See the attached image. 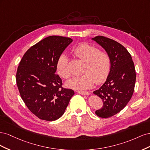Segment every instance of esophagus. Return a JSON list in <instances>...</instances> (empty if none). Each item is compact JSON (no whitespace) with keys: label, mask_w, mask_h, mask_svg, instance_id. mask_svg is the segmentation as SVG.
Here are the masks:
<instances>
[{"label":"esophagus","mask_w":150,"mask_h":150,"mask_svg":"<svg viewBox=\"0 0 150 150\" xmlns=\"http://www.w3.org/2000/svg\"><path fill=\"white\" fill-rule=\"evenodd\" d=\"M78 93L80 94H82V95H89L90 93L89 92H88V91H76Z\"/></svg>","instance_id":"34e87169"}]
</instances>
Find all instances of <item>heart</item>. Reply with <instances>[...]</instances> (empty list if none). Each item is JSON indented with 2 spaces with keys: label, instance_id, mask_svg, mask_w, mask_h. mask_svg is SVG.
Wrapping results in <instances>:
<instances>
[{
  "label": "heart",
  "instance_id": "heart-1",
  "mask_svg": "<svg viewBox=\"0 0 150 150\" xmlns=\"http://www.w3.org/2000/svg\"><path fill=\"white\" fill-rule=\"evenodd\" d=\"M74 56L85 62L83 74L74 76L66 83L68 88L74 89H86L96 84L104 82L111 69V57L106 52L99 51L92 44L82 43L72 51ZM57 71L62 78L70 76L68 69V59L66 55L61 54L57 62Z\"/></svg>",
  "mask_w": 150,
  "mask_h": 150
}]
</instances>
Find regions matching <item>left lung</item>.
<instances>
[{"label": "left lung", "mask_w": 150, "mask_h": 150, "mask_svg": "<svg viewBox=\"0 0 150 150\" xmlns=\"http://www.w3.org/2000/svg\"><path fill=\"white\" fill-rule=\"evenodd\" d=\"M92 40L104 48L111 57V69L106 82L93 92L103 102V107L95 113L99 117L108 118L120 112L132 97L135 68L131 54L119 42L101 35Z\"/></svg>", "instance_id": "obj_1"}]
</instances>
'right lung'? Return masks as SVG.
Here are the masks:
<instances>
[{
  "instance_id": "add662e5",
  "label": "right lung",
  "mask_w": 150,
  "mask_h": 150,
  "mask_svg": "<svg viewBox=\"0 0 150 150\" xmlns=\"http://www.w3.org/2000/svg\"><path fill=\"white\" fill-rule=\"evenodd\" d=\"M72 39L52 35L30 47L18 66L16 83L21 98L39 119L55 121L64 113L74 91L62 87L57 62Z\"/></svg>"
}]
</instances>
